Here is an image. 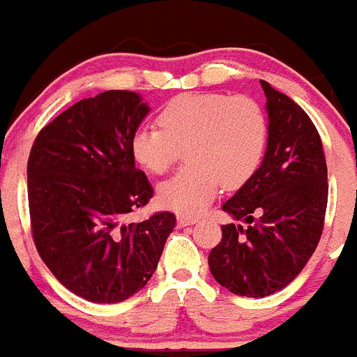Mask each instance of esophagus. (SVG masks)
<instances>
[{
    "label": "esophagus",
    "mask_w": 357,
    "mask_h": 357,
    "mask_svg": "<svg viewBox=\"0 0 357 357\" xmlns=\"http://www.w3.org/2000/svg\"><path fill=\"white\" fill-rule=\"evenodd\" d=\"M197 222L195 216H186V215H178V225L179 227H186V225H194Z\"/></svg>",
    "instance_id": "esophagus-1"
}]
</instances>
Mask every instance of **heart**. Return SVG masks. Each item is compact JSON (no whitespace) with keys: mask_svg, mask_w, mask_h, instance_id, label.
<instances>
[{"mask_svg":"<svg viewBox=\"0 0 357 357\" xmlns=\"http://www.w3.org/2000/svg\"><path fill=\"white\" fill-rule=\"evenodd\" d=\"M158 125L139 126L130 149L151 174L167 172L185 149L188 163L158 186V201L186 216L199 215L220 185L236 190L254 178L268 146L266 112L248 96L183 93L162 105Z\"/></svg>","mask_w":357,"mask_h":357,"instance_id":"1","label":"heart"}]
</instances>
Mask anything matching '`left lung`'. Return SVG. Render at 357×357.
Returning <instances> with one entry per match:
<instances>
[{
    "mask_svg": "<svg viewBox=\"0 0 357 357\" xmlns=\"http://www.w3.org/2000/svg\"><path fill=\"white\" fill-rule=\"evenodd\" d=\"M269 135L255 176L222 206L248 227L222 225L209 252L213 278L232 294L266 298L287 287L315 252L328 206L321 135L294 100L261 81Z\"/></svg>",
    "mask_w": 357,
    "mask_h": 357,
    "instance_id": "1",
    "label": "left lung"
}]
</instances>
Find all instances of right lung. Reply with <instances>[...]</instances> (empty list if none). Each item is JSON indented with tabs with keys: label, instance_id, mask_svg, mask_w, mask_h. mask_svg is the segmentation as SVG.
I'll list each match as a JSON object with an SVG mask.
<instances>
[{
	"label": "right lung",
	"instance_id": "right-lung-1",
	"mask_svg": "<svg viewBox=\"0 0 357 357\" xmlns=\"http://www.w3.org/2000/svg\"><path fill=\"white\" fill-rule=\"evenodd\" d=\"M148 112L137 93L103 91L43 126L29 153L38 255L68 291L91 303H119L141 291L176 227L171 211L128 222L153 197L130 149Z\"/></svg>",
	"mask_w": 357,
	"mask_h": 357
}]
</instances>
